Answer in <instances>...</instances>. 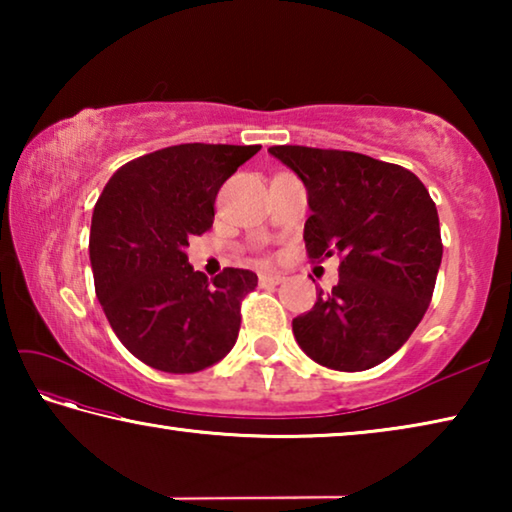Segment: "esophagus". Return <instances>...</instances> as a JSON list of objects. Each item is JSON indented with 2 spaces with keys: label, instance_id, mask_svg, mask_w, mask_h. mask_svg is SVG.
Listing matches in <instances>:
<instances>
[{
  "label": "esophagus",
  "instance_id": "esophagus-1",
  "mask_svg": "<svg viewBox=\"0 0 512 512\" xmlns=\"http://www.w3.org/2000/svg\"><path fill=\"white\" fill-rule=\"evenodd\" d=\"M282 282L284 277L280 273H259V287H277Z\"/></svg>",
  "mask_w": 512,
  "mask_h": 512
}]
</instances>
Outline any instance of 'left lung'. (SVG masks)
Segmentation results:
<instances>
[{"label": "left lung", "instance_id": "obj_1", "mask_svg": "<svg viewBox=\"0 0 512 512\" xmlns=\"http://www.w3.org/2000/svg\"><path fill=\"white\" fill-rule=\"evenodd\" d=\"M268 153L307 187L309 257H341L339 284L293 318V336L325 368L377 366L409 341L431 302L443 259L436 203L400 164L309 146Z\"/></svg>", "mask_w": 512, "mask_h": 512}]
</instances>
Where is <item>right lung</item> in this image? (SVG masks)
Wrapping results in <instances>:
<instances>
[{"instance_id": "obj_1", "label": "right lung", "mask_w": 512, "mask_h": 512, "mask_svg": "<svg viewBox=\"0 0 512 512\" xmlns=\"http://www.w3.org/2000/svg\"><path fill=\"white\" fill-rule=\"evenodd\" d=\"M262 146L178 144L126 162L94 205L90 264L112 332L146 366L187 375L237 343L246 268L212 282L189 264V237L212 228L221 185Z\"/></svg>"}]
</instances>
